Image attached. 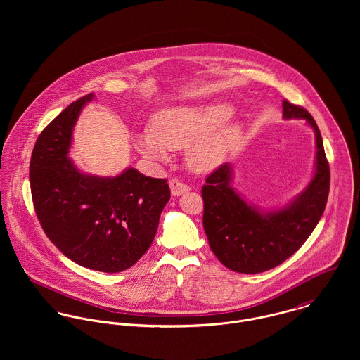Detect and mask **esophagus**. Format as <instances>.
<instances>
[{
	"label": "esophagus",
	"instance_id": "esophagus-1",
	"mask_svg": "<svg viewBox=\"0 0 360 360\" xmlns=\"http://www.w3.org/2000/svg\"><path fill=\"white\" fill-rule=\"evenodd\" d=\"M169 186H170V193L174 197H179V195H181V194H184V193H187L190 190V187L187 184H184L183 181L176 180V179H172L169 181Z\"/></svg>",
	"mask_w": 360,
	"mask_h": 360
}]
</instances>
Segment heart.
Listing matches in <instances>:
<instances>
[{
  "label": "heart",
  "instance_id": "b5f03b06",
  "mask_svg": "<svg viewBox=\"0 0 360 360\" xmlns=\"http://www.w3.org/2000/svg\"><path fill=\"white\" fill-rule=\"evenodd\" d=\"M229 103L167 106L151 117V130L136 136L141 154L166 162L169 150H187V162L197 172H210L223 163L236 146L241 127L225 123L233 115Z\"/></svg>",
  "mask_w": 360,
  "mask_h": 360
}]
</instances>
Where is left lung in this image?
I'll list each match as a JSON object with an SVG mask.
<instances>
[{
    "mask_svg": "<svg viewBox=\"0 0 360 360\" xmlns=\"http://www.w3.org/2000/svg\"><path fill=\"white\" fill-rule=\"evenodd\" d=\"M284 119H305L316 136L314 174L308 187L290 204L276 210L250 205L231 188L233 167L223 163L202 187L204 229L209 247L230 270L255 274L292 257L317 226L330 191V166L320 130L308 110L283 101Z\"/></svg>",
    "mask_w": 360,
    "mask_h": 360,
    "instance_id": "8db88e82",
    "label": "left lung"
}]
</instances>
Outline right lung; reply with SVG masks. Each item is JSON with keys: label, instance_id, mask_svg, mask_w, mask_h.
I'll list each match as a JSON object with an SVG mask.
<instances>
[{"label": "right lung", "instance_id": "right-lung-1", "mask_svg": "<svg viewBox=\"0 0 360 360\" xmlns=\"http://www.w3.org/2000/svg\"><path fill=\"white\" fill-rule=\"evenodd\" d=\"M93 98L90 93L70 103L41 131L30 159V188L44 233L65 257L87 269L117 273L151 247L170 190L165 179L133 167L100 177L75 166L68 156L73 127Z\"/></svg>", "mask_w": 360, "mask_h": 360}]
</instances>
